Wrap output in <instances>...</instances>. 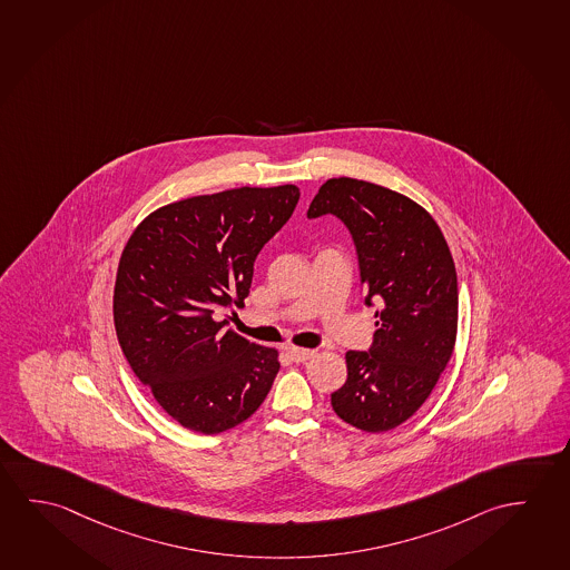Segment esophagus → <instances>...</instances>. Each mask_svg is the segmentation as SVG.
I'll list each match as a JSON object with an SVG mask.
<instances>
[{"label": "esophagus", "instance_id": "34e87169", "mask_svg": "<svg viewBox=\"0 0 570 570\" xmlns=\"http://www.w3.org/2000/svg\"><path fill=\"white\" fill-rule=\"evenodd\" d=\"M287 353H289L291 358L295 362H307L308 358H313V356H315V351L297 348V346H289V348H287Z\"/></svg>", "mask_w": 570, "mask_h": 570}]
</instances>
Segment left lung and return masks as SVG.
<instances>
[{"mask_svg": "<svg viewBox=\"0 0 570 570\" xmlns=\"http://www.w3.org/2000/svg\"><path fill=\"white\" fill-rule=\"evenodd\" d=\"M335 216L353 235L364 303L379 316L368 351L346 353L336 416L364 432L406 422L434 390L458 333V275L440 227L416 202L354 178L326 180L308 219Z\"/></svg>", "mask_w": 570, "mask_h": 570, "instance_id": "8db88e82", "label": "left lung"}]
</instances>
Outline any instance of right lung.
<instances>
[{"label": "right lung", "instance_id": "right-lung-1", "mask_svg": "<svg viewBox=\"0 0 570 570\" xmlns=\"http://www.w3.org/2000/svg\"><path fill=\"white\" fill-rule=\"evenodd\" d=\"M298 196L287 184L180 199L146 217L120 255L118 343L156 402L188 430L226 432L272 390L277 351L226 331L219 315L249 295L255 259Z\"/></svg>", "mask_w": 570, "mask_h": 570}]
</instances>
